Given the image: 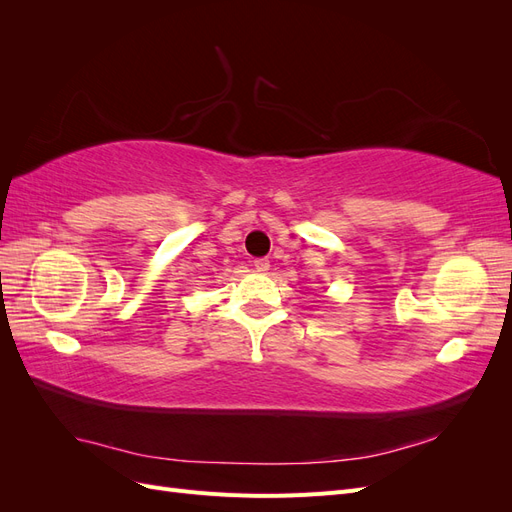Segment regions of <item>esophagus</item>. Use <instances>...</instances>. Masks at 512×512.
Instances as JSON below:
<instances>
[{"mask_svg": "<svg viewBox=\"0 0 512 512\" xmlns=\"http://www.w3.org/2000/svg\"><path fill=\"white\" fill-rule=\"evenodd\" d=\"M254 269L260 271V273L269 271V260H267V258H256V260H254Z\"/></svg>", "mask_w": 512, "mask_h": 512, "instance_id": "34e87169", "label": "esophagus"}]
</instances>
